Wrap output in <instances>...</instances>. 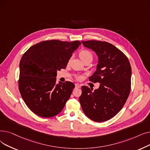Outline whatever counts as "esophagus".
I'll return each instance as SVG.
<instances>
[{
    "label": "esophagus",
    "mask_w": 150,
    "mask_h": 150,
    "mask_svg": "<svg viewBox=\"0 0 150 150\" xmlns=\"http://www.w3.org/2000/svg\"><path fill=\"white\" fill-rule=\"evenodd\" d=\"M75 88H79L80 87V84H78V83H76V84H75Z\"/></svg>",
    "instance_id": "1"
}]
</instances>
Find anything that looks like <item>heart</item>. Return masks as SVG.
Here are the masks:
<instances>
[{
  "label": "heart",
  "instance_id": "b5f03b06",
  "mask_svg": "<svg viewBox=\"0 0 150 150\" xmlns=\"http://www.w3.org/2000/svg\"><path fill=\"white\" fill-rule=\"evenodd\" d=\"M79 56L83 61H84V60H86L87 59H89V58H93L92 53H91L89 51L86 50L81 51L79 54Z\"/></svg>",
  "mask_w": 150,
  "mask_h": 150
}]
</instances>
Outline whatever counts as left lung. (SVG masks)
Returning <instances> with one entry per match:
<instances>
[{
    "mask_svg": "<svg viewBox=\"0 0 150 150\" xmlns=\"http://www.w3.org/2000/svg\"><path fill=\"white\" fill-rule=\"evenodd\" d=\"M81 42L98 57L96 70L89 79L99 82L100 85L94 91L83 86L79 101L90 120L105 121L120 111L128 98L131 84V64L126 55L111 43L97 40Z\"/></svg>",
    "mask_w": 150,
    "mask_h": 150,
    "instance_id": "8db88e82",
    "label": "left lung"
}]
</instances>
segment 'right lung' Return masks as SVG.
<instances>
[{
	"mask_svg": "<svg viewBox=\"0 0 150 150\" xmlns=\"http://www.w3.org/2000/svg\"><path fill=\"white\" fill-rule=\"evenodd\" d=\"M81 42L51 40L32 46L19 63V90L35 115L50 118L59 114L75 88L73 83H56L57 71L66 69Z\"/></svg>",
	"mask_w": 150,
	"mask_h": 150,
	"instance_id": "1",
	"label": "right lung"
}]
</instances>
